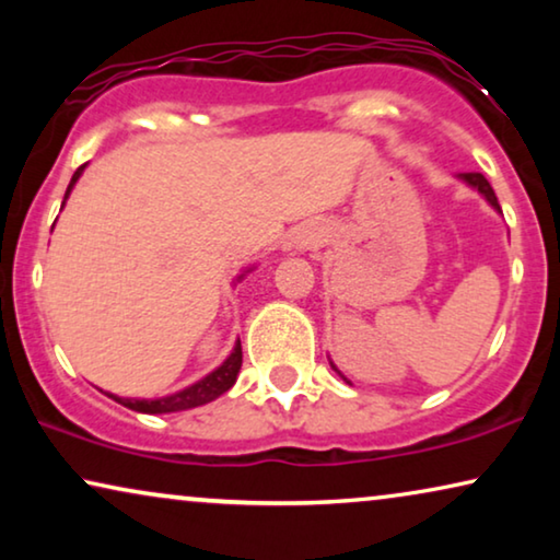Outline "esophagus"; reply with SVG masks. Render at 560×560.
<instances>
[{"instance_id": "obj_1", "label": "esophagus", "mask_w": 560, "mask_h": 560, "mask_svg": "<svg viewBox=\"0 0 560 560\" xmlns=\"http://www.w3.org/2000/svg\"><path fill=\"white\" fill-rule=\"evenodd\" d=\"M311 240L305 234H301V236H295V247H305V244H308Z\"/></svg>"}]
</instances>
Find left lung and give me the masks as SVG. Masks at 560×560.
<instances>
[{"label": "left lung", "mask_w": 560, "mask_h": 560, "mask_svg": "<svg viewBox=\"0 0 560 560\" xmlns=\"http://www.w3.org/2000/svg\"><path fill=\"white\" fill-rule=\"evenodd\" d=\"M458 178H462L464 183H469L471 188H477L479 194L487 198L489 206H492V209H497V211L502 213L500 203H497V196H494V190H492V186H489V180L485 178V175H481V173H462V175H458ZM331 366H334V364H331ZM334 370H336V366H334ZM336 372H339V370H336ZM339 374H341V372H339ZM341 377H343V374H341ZM343 380H347V377H343Z\"/></svg>", "instance_id": "left-lung-1"}]
</instances>
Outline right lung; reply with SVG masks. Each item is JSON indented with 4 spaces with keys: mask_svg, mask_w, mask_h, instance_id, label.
Masks as SVG:
<instances>
[{
    "mask_svg": "<svg viewBox=\"0 0 560 560\" xmlns=\"http://www.w3.org/2000/svg\"><path fill=\"white\" fill-rule=\"evenodd\" d=\"M83 167H86V165H81L79 171L73 173L71 183H68L66 198H68V194H71V190H73L75 180L81 178ZM66 198H63V203H66ZM247 272H249V270H247ZM242 278H244V275H240V280H242ZM240 370H242V343L236 341L234 351L224 359V364L217 366V370H213L211 374H206L203 380H198L196 385L180 389V393H173V395H167V397H158V400H135V397H117V395H109V393H106V395H109L112 400L121 402V405H125V408H129V410L150 412V416H160V412L190 410V408H198V405H206V402L217 400L219 395H224L226 389L232 387L234 382H236V374H240Z\"/></svg>",
    "mask_w": 560,
    "mask_h": 560,
    "instance_id": "1",
    "label": "right lung"
}]
</instances>
